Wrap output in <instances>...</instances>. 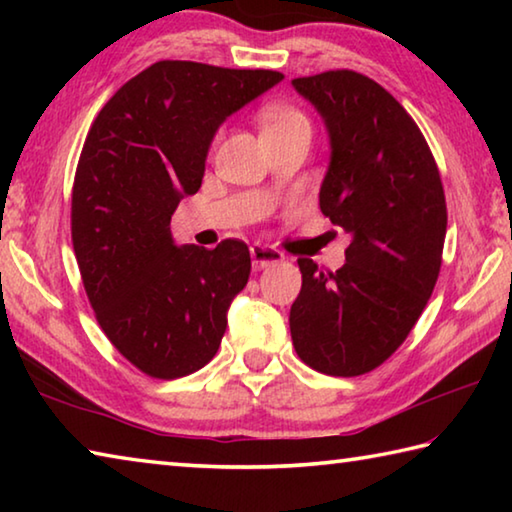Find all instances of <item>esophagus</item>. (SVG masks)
Segmentation results:
<instances>
[{
    "label": "esophagus",
    "mask_w": 512,
    "mask_h": 512,
    "mask_svg": "<svg viewBox=\"0 0 512 512\" xmlns=\"http://www.w3.org/2000/svg\"><path fill=\"white\" fill-rule=\"evenodd\" d=\"M250 259H253V268H266V266L280 264L284 255L273 246L253 244V246H250Z\"/></svg>",
    "instance_id": "1"
}]
</instances>
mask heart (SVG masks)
Wrapping results in <instances>:
<instances>
[{
    "instance_id": "b5f03b06",
    "label": "heart",
    "mask_w": 512,
    "mask_h": 512,
    "mask_svg": "<svg viewBox=\"0 0 512 512\" xmlns=\"http://www.w3.org/2000/svg\"><path fill=\"white\" fill-rule=\"evenodd\" d=\"M291 128H309L307 117L289 106H271L262 115V133H282Z\"/></svg>"
}]
</instances>
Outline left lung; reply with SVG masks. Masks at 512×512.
<instances>
[{
    "instance_id": "obj_1",
    "label": "left lung",
    "mask_w": 512,
    "mask_h": 512,
    "mask_svg": "<svg viewBox=\"0 0 512 512\" xmlns=\"http://www.w3.org/2000/svg\"><path fill=\"white\" fill-rule=\"evenodd\" d=\"M325 119L320 210L352 237L339 271L300 257L289 327L318 372L357 377L400 348L436 287L447 232L440 173L400 101L352 69L291 81Z\"/></svg>"
}]
</instances>
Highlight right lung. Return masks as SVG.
Listing matches in <instances>:
<instances>
[{
  "label": "right lung",
  "mask_w": 512,
  "mask_h": 512,
  "mask_svg": "<svg viewBox=\"0 0 512 512\" xmlns=\"http://www.w3.org/2000/svg\"><path fill=\"white\" fill-rule=\"evenodd\" d=\"M284 79L273 69L160 60L121 85L85 137L72 244L99 325L155 379L201 370L250 275L248 246H176L171 214L201 189L216 131Z\"/></svg>",
  "instance_id": "add662e5"
}]
</instances>
